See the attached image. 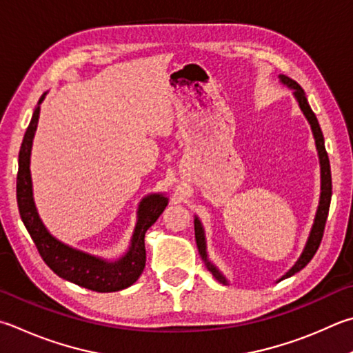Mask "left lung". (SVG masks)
Instances as JSON below:
<instances>
[{"label": "left lung", "instance_id": "1", "mask_svg": "<svg viewBox=\"0 0 353 353\" xmlns=\"http://www.w3.org/2000/svg\"><path fill=\"white\" fill-rule=\"evenodd\" d=\"M279 80L281 83H284L290 89H293V95L294 99H296L298 105L301 108V111L304 112L307 121L310 123L312 128V132H313V137H315V145H316V150H318V157H319V166H321V196H319V205H318V210H316V214H315V221H313V225L310 230V234H309V239L305 242V247L303 250V253L298 258V261L294 262V265L288 270L283 278L279 281H283L285 278H290L293 276L294 273H298L299 270H303V268L309 264L312 261L313 256H315L316 250L319 247V243H321L323 239V234H324V227H325V221H327V214H329V208H330V199H332V172H330V162H329V156H327V151H325V145H324V136H323V131L321 128H319L318 123V119L316 115L313 114L312 108L309 105V101L305 99V94H304V89L301 88L296 81L288 79L285 75H279ZM194 234H196V243H197V248H199V253H201L202 259L205 262V265H207L208 270L213 273V276L219 281L222 284H228V281L225 279V276L217 270V267L214 264H211L210 259H208V254H207V242H205V233H203V227L201 221L194 217Z\"/></svg>", "mask_w": 353, "mask_h": 353}]
</instances>
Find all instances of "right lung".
<instances>
[{
	"mask_svg": "<svg viewBox=\"0 0 353 353\" xmlns=\"http://www.w3.org/2000/svg\"><path fill=\"white\" fill-rule=\"evenodd\" d=\"M44 92L34 110V115L26 130L20 154H18V174H17V202L20 210L21 221L28 228L32 241L37 245L38 253L46 262L48 267L60 278L70 281L89 290L108 293L117 292L132 285L142 274L146 262L145 233L159 216L163 213L168 197L163 194L146 196L139 205L137 223L134 228L130 250L117 261H105L97 256L88 254L75 250L66 243L55 239L44 227L34 202L30 179V151L34 140L38 117H40V105L44 100Z\"/></svg>",
	"mask_w": 353,
	"mask_h": 353,
	"instance_id": "add662e5",
	"label": "right lung"
}]
</instances>
